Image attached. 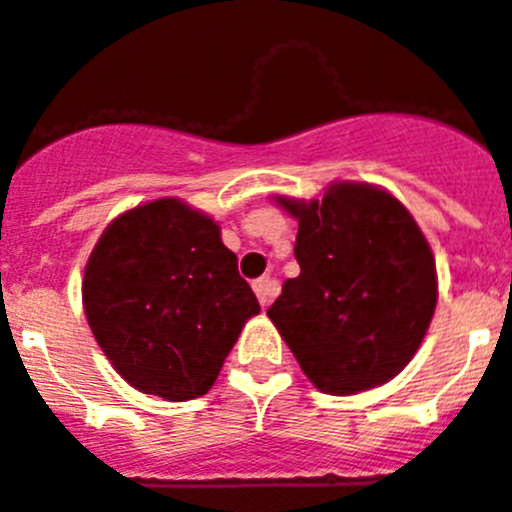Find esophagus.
<instances>
[{
    "label": "esophagus",
    "instance_id": "obj_1",
    "mask_svg": "<svg viewBox=\"0 0 512 512\" xmlns=\"http://www.w3.org/2000/svg\"><path fill=\"white\" fill-rule=\"evenodd\" d=\"M252 290H255L257 300H260V305L265 307L267 302L272 300V297L277 295V282L270 280V277H260V280L252 282Z\"/></svg>",
    "mask_w": 512,
    "mask_h": 512
}]
</instances>
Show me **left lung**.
<instances>
[{"label": "left lung", "mask_w": 512, "mask_h": 512, "mask_svg": "<svg viewBox=\"0 0 512 512\" xmlns=\"http://www.w3.org/2000/svg\"><path fill=\"white\" fill-rule=\"evenodd\" d=\"M297 220L300 275L267 317L327 395L380 388L413 360L438 305L435 257L408 207L367 182H330L305 202L275 195Z\"/></svg>", "instance_id": "1"}]
</instances>
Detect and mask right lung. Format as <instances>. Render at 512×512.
Here are the masks:
<instances>
[{
    "label": "right lung",
    "mask_w": 512,
    "mask_h": 512,
    "mask_svg": "<svg viewBox=\"0 0 512 512\" xmlns=\"http://www.w3.org/2000/svg\"><path fill=\"white\" fill-rule=\"evenodd\" d=\"M82 305L114 370L170 403L215 385L260 312L220 225L177 197L132 207L104 227L84 265Z\"/></svg>",
    "instance_id": "obj_1"
}]
</instances>
